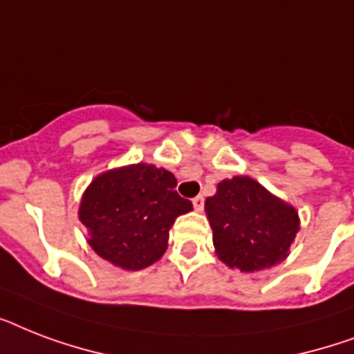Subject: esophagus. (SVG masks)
I'll list each match as a JSON object with an SVG mask.
<instances>
[{"instance_id":"1","label":"esophagus","mask_w":354,"mask_h":354,"mask_svg":"<svg viewBox=\"0 0 354 354\" xmlns=\"http://www.w3.org/2000/svg\"><path fill=\"white\" fill-rule=\"evenodd\" d=\"M193 207L196 211L204 209V196H196V198H193Z\"/></svg>"}]
</instances>
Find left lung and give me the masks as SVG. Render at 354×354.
Listing matches in <instances>:
<instances>
[{"mask_svg": "<svg viewBox=\"0 0 354 354\" xmlns=\"http://www.w3.org/2000/svg\"><path fill=\"white\" fill-rule=\"evenodd\" d=\"M205 215L218 259L248 274L283 263L299 232L296 207L250 176L222 180Z\"/></svg>", "mask_w": 354, "mask_h": 354, "instance_id": "left-lung-1", "label": "left lung"}]
</instances>
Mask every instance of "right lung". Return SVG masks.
Instances as JSON below:
<instances>
[{
	"mask_svg": "<svg viewBox=\"0 0 354 354\" xmlns=\"http://www.w3.org/2000/svg\"><path fill=\"white\" fill-rule=\"evenodd\" d=\"M176 183L172 172L150 163L118 167L93 178L79 207L91 250L133 272L160 261L174 221L193 211V204L176 193Z\"/></svg>",
	"mask_w": 354,
	"mask_h": 354,
	"instance_id": "1",
	"label": "right lung"
}]
</instances>
